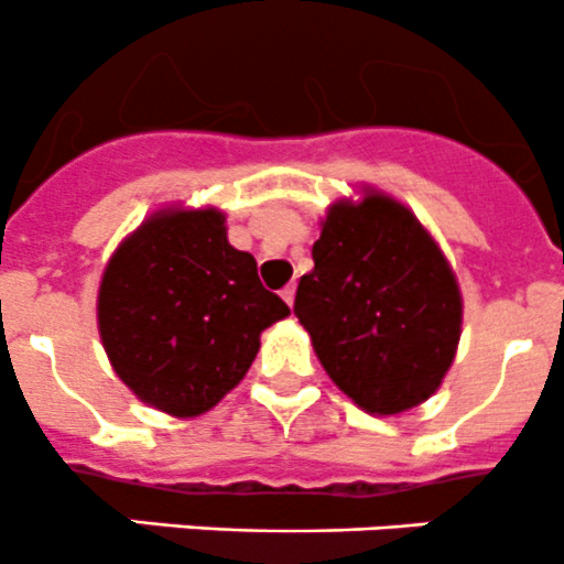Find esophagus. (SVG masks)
Returning <instances> with one entry per match:
<instances>
[{"instance_id":"34e87169","label":"esophagus","mask_w":564,"mask_h":564,"mask_svg":"<svg viewBox=\"0 0 564 564\" xmlns=\"http://www.w3.org/2000/svg\"><path fill=\"white\" fill-rule=\"evenodd\" d=\"M282 299H284V304L293 306V301H295V282H290L288 288L282 290Z\"/></svg>"}]
</instances>
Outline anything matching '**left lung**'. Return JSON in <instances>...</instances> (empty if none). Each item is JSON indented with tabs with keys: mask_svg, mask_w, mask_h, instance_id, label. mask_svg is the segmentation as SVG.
Masks as SVG:
<instances>
[{
	"mask_svg": "<svg viewBox=\"0 0 564 564\" xmlns=\"http://www.w3.org/2000/svg\"><path fill=\"white\" fill-rule=\"evenodd\" d=\"M295 290V317L323 370L367 414L425 403L453 367L464 299L453 265L422 221L367 186L337 199Z\"/></svg>",
	"mask_w": 564,
	"mask_h": 564,
	"instance_id": "obj_1",
	"label": "left lung"
}]
</instances>
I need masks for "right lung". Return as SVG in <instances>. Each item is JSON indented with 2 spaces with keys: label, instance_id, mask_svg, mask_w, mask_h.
Wrapping results in <instances>:
<instances>
[{
  "label": "right lung",
  "instance_id": "obj_1",
  "mask_svg": "<svg viewBox=\"0 0 564 564\" xmlns=\"http://www.w3.org/2000/svg\"><path fill=\"white\" fill-rule=\"evenodd\" d=\"M219 208H161L106 263L98 332L117 378L170 416H199L241 383L260 334L288 317Z\"/></svg>",
  "mask_w": 564,
  "mask_h": 564
}]
</instances>
